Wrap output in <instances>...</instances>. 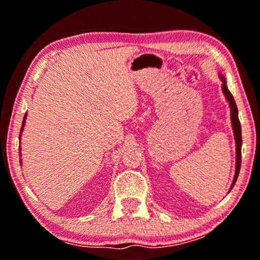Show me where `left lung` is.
<instances>
[{"instance_id": "8db88e82", "label": "left lung", "mask_w": 260, "mask_h": 260, "mask_svg": "<svg viewBox=\"0 0 260 260\" xmlns=\"http://www.w3.org/2000/svg\"><path fill=\"white\" fill-rule=\"evenodd\" d=\"M219 78L220 80L222 81L221 88H222V93L225 95L226 101L229 102L230 105V110H231V123H232V129H233V135H234V140H236V173H234V177L232 181V184H231L229 193L232 190V188L234 187V184L237 182L238 175H239L240 172V165H241V145H243V140H241V126H240V122L239 118H238V108L236 105V102H234V98L232 93H231L229 87L226 85V78L223 77L222 73L219 72Z\"/></svg>"}]
</instances>
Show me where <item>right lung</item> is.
I'll return each mask as SVG.
<instances>
[{
  "label": "right lung",
  "mask_w": 260,
  "mask_h": 260,
  "mask_svg": "<svg viewBox=\"0 0 260 260\" xmlns=\"http://www.w3.org/2000/svg\"><path fill=\"white\" fill-rule=\"evenodd\" d=\"M26 118H27V113H26V115H24V117H23V122H22V126H21V131H20L19 140H21V135H22V131H23V127H24V124H26ZM20 150H21V147H20ZM20 156H21V151H20ZM20 163H22V161H21V158H20Z\"/></svg>",
  "instance_id": "right-lung-1"
}]
</instances>
